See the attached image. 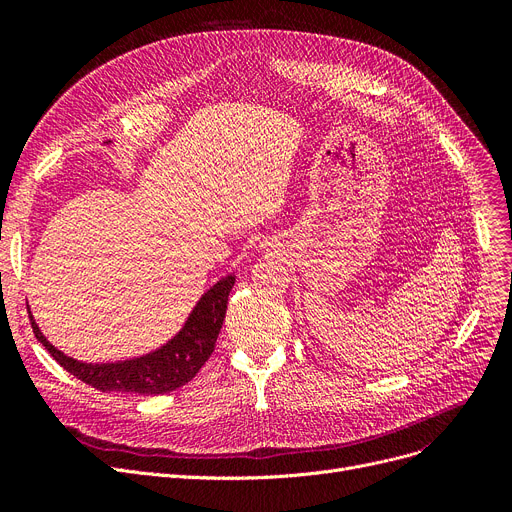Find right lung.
Segmentation results:
<instances>
[{"label": "right lung", "instance_id": "right-lung-1", "mask_svg": "<svg viewBox=\"0 0 512 512\" xmlns=\"http://www.w3.org/2000/svg\"><path fill=\"white\" fill-rule=\"evenodd\" d=\"M234 286V276L222 278L213 288H209L184 328L159 351L149 353L139 359L120 361V363H103L91 365L80 363L64 353L56 346H51L41 330L37 328L31 315V326L37 340L47 348L49 355L56 359L68 373L80 382L93 386L101 392H128V394H166L184 384L191 382L205 361L211 357L215 340L222 330L228 294Z\"/></svg>", "mask_w": 512, "mask_h": 512}]
</instances>
